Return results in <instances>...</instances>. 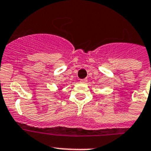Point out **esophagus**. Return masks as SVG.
<instances>
[{
    "label": "esophagus",
    "instance_id": "obj_1",
    "mask_svg": "<svg viewBox=\"0 0 151 151\" xmlns=\"http://www.w3.org/2000/svg\"><path fill=\"white\" fill-rule=\"evenodd\" d=\"M80 82H81V83H86L87 82V79H82V80L80 81Z\"/></svg>",
    "mask_w": 151,
    "mask_h": 151
}]
</instances>
